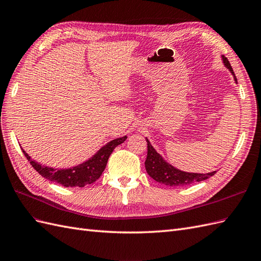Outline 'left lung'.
I'll return each mask as SVG.
<instances>
[{"mask_svg":"<svg viewBox=\"0 0 261 261\" xmlns=\"http://www.w3.org/2000/svg\"><path fill=\"white\" fill-rule=\"evenodd\" d=\"M222 60L224 65L235 77L234 71L232 69V66H230V63L228 62L227 58L222 56ZM235 81L237 82L236 77H235ZM146 142H147V156L145 160V169L147 174L150 175V177H152L153 179L158 182L170 186V187H181V186L190 185L192 182H197V181L199 182V181L205 180L207 178H210L211 176H213L215 173H217L215 170L212 173H207V174L182 172V170L175 168L174 166H172L170 164H168L165 160H164L162 156L155 151V148L152 146L147 138H146Z\"/></svg>","mask_w":261,"mask_h":261,"instance_id":"8db88e82","label":"left lung"}]
</instances>
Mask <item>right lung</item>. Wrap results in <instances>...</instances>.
I'll use <instances>...</instances> for the list:
<instances>
[{
    "label": "right lung",
    "mask_w": 261,
    "mask_h": 261,
    "mask_svg": "<svg viewBox=\"0 0 261 261\" xmlns=\"http://www.w3.org/2000/svg\"><path fill=\"white\" fill-rule=\"evenodd\" d=\"M125 140L126 136L110 141L109 143L103 145L88 161L80 164L77 166L66 169H57L48 166H42L39 163L33 161L31 156L24 150L23 153L28 162L31 163V165L36 169V172H38L46 179L60 184L64 186V187H84L85 185L93 184L98 179L103 169L106 168L110 154L113 153L116 146L123 143Z\"/></svg>",
    "instance_id": "obj_1"
}]
</instances>
